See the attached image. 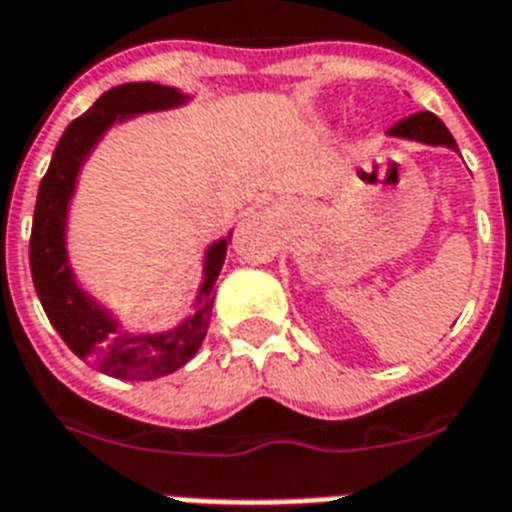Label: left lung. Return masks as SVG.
Masks as SVG:
<instances>
[{
	"label": "left lung",
	"mask_w": 512,
	"mask_h": 512,
	"mask_svg": "<svg viewBox=\"0 0 512 512\" xmlns=\"http://www.w3.org/2000/svg\"><path fill=\"white\" fill-rule=\"evenodd\" d=\"M388 135L390 138L417 140V143H425V146H444L457 151V143H454L452 132L446 130V124L441 122L436 114H430V111H420V114L406 116L404 122H398L390 127Z\"/></svg>",
	"instance_id": "8db88e82"
}]
</instances>
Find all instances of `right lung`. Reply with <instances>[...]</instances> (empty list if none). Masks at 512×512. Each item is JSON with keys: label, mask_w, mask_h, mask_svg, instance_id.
Masks as SVG:
<instances>
[{"label": "right lung", "mask_w": 512, "mask_h": 512, "mask_svg": "<svg viewBox=\"0 0 512 512\" xmlns=\"http://www.w3.org/2000/svg\"><path fill=\"white\" fill-rule=\"evenodd\" d=\"M188 95L175 87L156 82L119 84L103 92L87 114L68 124L60 135L50 170L39 183L31 225V279L47 319L68 348L87 364L119 380H156L177 372L196 356L207 337L212 305H215V281L225 263L231 233L212 241L204 252V279L193 303V313L167 332H143L132 335L122 329V321L100 305L90 292H84L68 263L66 225L68 204L74 199L76 177L87 156L98 146L114 124H122L138 114L170 111L188 103Z\"/></svg>", "instance_id": "add662e5"}]
</instances>
